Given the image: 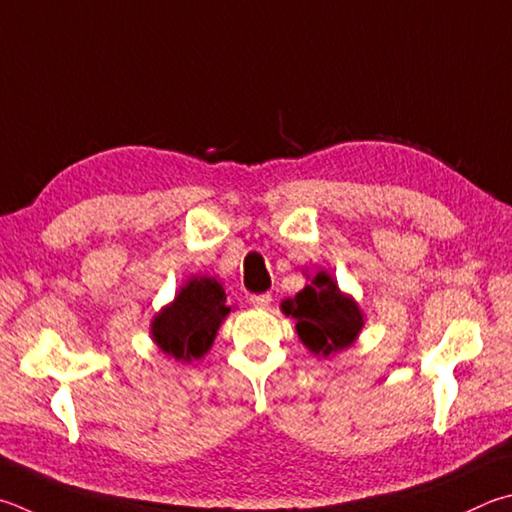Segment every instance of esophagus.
I'll use <instances>...</instances> for the list:
<instances>
[{
    "mask_svg": "<svg viewBox=\"0 0 512 512\" xmlns=\"http://www.w3.org/2000/svg\"><path fill=\"white\" fill-rule=\"evenodd\" d=\"M271 293H259V295H250V304L257 306V309H266L268 304H271Z\"/></svg>",
    "mask_w": 512,
    "mask_h": 512,
    "instance_id": "34e87169",
    "label": "esophagus"
}]
</instances>
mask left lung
Masks as SVG:
<instances>
[{
  "label": "left lung",
  "instance_id": "left-lung-1",
  "mask_svg": "<svg viewBox=\"0 0 512 512\" xmlns=\"http://www.w3.org/2000/svg\"><path fill=\"white\" fill-rule=\"evenodd\" d=\"M282 311L297 320V336L315 356L327 358L356 342L365 327L360 306L345 295L329 273H318L295 297L282 302Z\"/></svg>",
  "mask_w": 512,
  "mask_h": 512
}]
</instances>
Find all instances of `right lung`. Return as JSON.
I'll use <instances>...</instances> for the list:
<instances>
[{
  "label": "right lung",
  "mask_w": 512,
  "mask_h": 512,
  "mask_svg": "<svg viewBox=\"0 0 512 512\" xmlns=\"http://www.w3.org/2000/svg\"><path fill=\"white\" fill-rule=\"evenodd\" d=\"M230 313L226 291L215 277H192L174 302L156 313L152 338L170 358L192 362L208 353L221 322Z\"/></svg>",
  "instance_id": "1"
}]
</instances>
